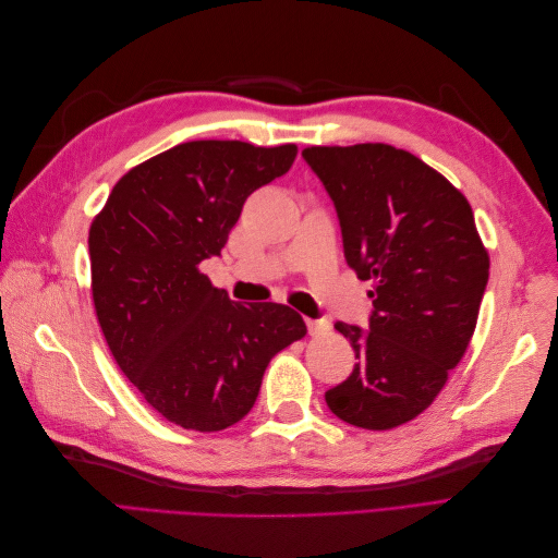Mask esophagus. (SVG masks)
<instances>
[{
	"instance_id": "esophagus-1",
	"label": "esophagus",
	"mask_w": 558,
	"mask_h": 558,
	"mask_svg": "<svg viewBox=\"0 0 558 558\" xmlns=\"http://www.w3.org/2000/svg\"><path fill=\"white\" fill-rule=\"evenodd\" d=\"M307 330H310V335H324L330 330V320L328 318H307Z\"/></svg>"
}]
</instances>
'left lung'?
Wrapping results in <instances>:
<instances>
[{
  "instance_id": "8db88e82",
  "label": "left lung",
  "mask_w": 558,
  "mask_h": 558,
  "mask_svg": "<svg viewBox=\"0 0 558 558\" xmlns=\"http://www.w3.org/2000/svg\"><path fill=\"white\" fill-rule=\"evenodd\" d=\"M344 258L373 279L367 330L337 320L359 363L326 391L335 416L388 430L424 412L477 326L488 256L468 199L424 160L388 144L312 146Z\"/></svg>"
}]
</instances>
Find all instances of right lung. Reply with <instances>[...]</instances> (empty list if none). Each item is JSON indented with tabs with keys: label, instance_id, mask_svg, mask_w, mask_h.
<instances>
[{
	"label": "right lung",
	"instance_id": "obj_1",
	"mask_svg": "<svg viewBox=\"0 0 558 558\" xmlns=\"http://www.w3.org/2000/svg\"><path fill=\"white\" fill-rule=\"evenodd\" d=\"M295 156V144H179L118 181L90 226L93 300L113 359L185 430L242 421L275 353L307 332L291 307L232 302L199 272L221 256L246 197Z\"/></svg>",
	"mask_w": 558,
	"mask_h": 558
}]
</instances>
